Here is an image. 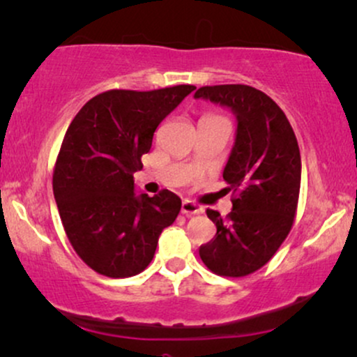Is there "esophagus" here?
<instances>
[{"instance_id":"34e87169","label":"esophagus","mask_w":357,"mask_h":357,"mask_svg":"<svg viewBox=\"0 0 357 357\" xmlns=\"http://www.w3.org/2000/svg\"><path fill=\"white\" fill-rule=\"evenodd\" d=\"M181 213L186 214V216H192V214H201L203 213V208L197 206L196 203H192L190 199H184L181 204Z\"/></svg>"}]
</instances>
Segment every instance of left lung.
I'll return each mask as SVG.
<instances>
[{
  "instance_id": "left-lung-1",
  "label": "left lung",
  "mask_w": 357,
  "mask_h": 357,
  "mask_svg": "<svg viewBox=\"0 0 357 357\" xmlns=\"http://www.w3.org/2000/svg\"><path fill=\"white\" fill-rule=\"evenodd\" d=\"M195 98L236 116L234 144L222 171L234 192L233 209L225 221L218 211H206L218 231L199 256L220 276H248L271 259L293 226L301 188L298 139L282 109L252 86H203Z\"/></svg>"
}]
</instances>
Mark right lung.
Returning <instances> with one entry per match:
<instances>
[{
  "instance_id": "right-lung-1",
  "label": "right lung",
  "mask_w": 357,
  "mask_h": 357,
  "mask_svg": "<svg viewBox=\"0 0 357 357\" xmlns=\"http://www.w3.org/2000/svg\"><path fill=\"white\" fill-rule=\"evenodd\" d=\"M196 86L154 91L111 89L89 100L64 135L53 174L59 218L76 255L108 278H130L151 263L181 199L171 191L136 192L160 123Z\"/></svg>"
}]
</instances>
